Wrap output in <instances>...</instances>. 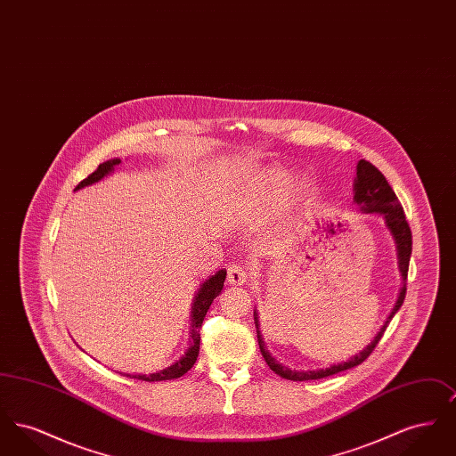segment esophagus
<instances>
[{"instance_id":"1","label":"esophagus","mask_w":456,"mask_h":456,"mask_svg":"<svg viewBox=\"0 0 456 456\" xmlns=\"http://www.w3.org/2000/svg\"><path fill=\"white\" fill-rule=\"evenodd\" d=\"M248 279H249V272H248V268L244 266V265H231V268H229V273H227V281L229 283H232V285H242V283L248 282Z\"/></svg>"}]
</instances>
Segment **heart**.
Wrapping results in <instances>:
<instances>
[{
	"label": "heart",
	"instance_id": "b5f03b06",
	"mask_svg": "<svg viewBox=\"0 0 456 456\" xmlns=\"http://www.w3.org/2000/svg\"><path fill=\"white\" fill-rule=\"evenodd\" d=\"M287 183H289V179H287V175H283V174H273V175H270L268 181H266L265 195L268 196V198H272V200L281 198V196L283 195V191H285V188H287Z\"/></svg>",
	"mask_w": 456,
	"mask_h": 456
}]
</instances>
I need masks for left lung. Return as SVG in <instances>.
I'll return each instance as SVG.
<instances>
[{"label":"left lung","instance_id":"8db88e82","mask_svg":"<svg viewBox=\"0 0 456 456\" xmlns=\"http://www.w3.org/2000/svg\"><path fill=\"white\" fill-rule=\"evenodd\" d=\"M355 195L354 201L366 212H376V214H383L387 218V227L390 229L393 238L396 240V249H398V258H400V272L403 277V287L400 292V297L395 304L393 311H391L388 322L381 328V331L376 335V338L370 342V346L364 348L362 352H359L355 357H352L347 362L337 364V366H330V368L318 369V370H290V369L281 366L265 348V344L261 340L260 330H258V314H255V323H256V333H258V346H260L261 355L265 359V362L268 364V368L272 369L275 374H279L281 378L290 379V381H309V379H322L328 378L331 374H337L340 370H347V369L355 368L359 364H362L369 355L372 354V350L379 344V340L383 338L387 326L391 322V318L395 316V313L400 309V305L403 304L405 294H407V275H409V261L412 255V231L411 225L405 218V212L402 203L398 201V198L395 195V191L391 190L387 177L381 174L378 167H374L368 160H359L357 164V177H355Z\"/></svg>","mask_w":456,"mask_h":456}]
</instances>
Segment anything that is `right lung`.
I'll use <instances>...</instances> for the list:
<instances>
[{"label":"right lung","mask_w":456,"mask_h":456,"mask_svg":"<svg viewBox=\"0 0 456 456\" xmlns=\"http://www.w3.org/2000/svg\"><path fill=\"white\" fill-rule=\"evenodd\" d=\"M121 160L119 159H112L108 160L104 164H101L94 173L90 174L88 177H86L84 181L78 183L77 190L88 186L92 183H97L101 181L106 174L114 171L116 166H119ZM224 281H225V270H218L216 275H212L207 282L201 285V289L198 290L196 294L195 304H193V328H191V338H193V344L191 347L188 348V352L184 354V357H181L175 364H173L171 368L162 369V370H157L153 374H126L130 378H136V379H142V381H166V379H175V378H181L183 374H186L190 369L193 368V364L196 362V357H198V352H200V328L201 323L207 316V311L210 309V305L214 303V299L217 297L224 287Z\"/></svg>","instance_id":"obj_1"}]
</instances>
